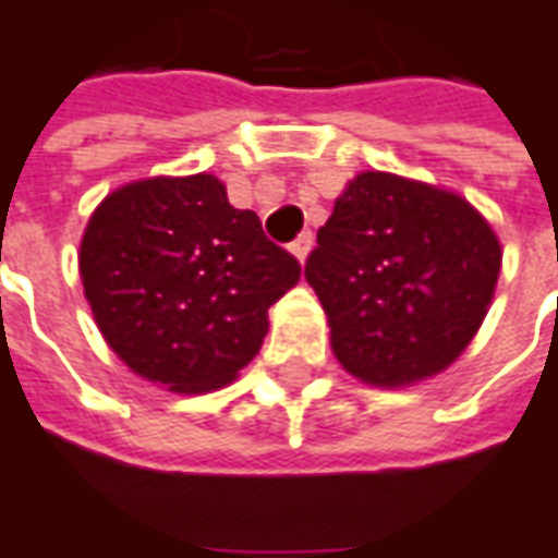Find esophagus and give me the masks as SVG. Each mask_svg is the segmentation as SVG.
<instances>
[{"label":"esophagus","instance_id":"34e87169","mask_svg":"<svg viewBox=\"0 0 558 558\" xmlns=\"http://www.w3.org/2000/svg\"><path fill=\"white\" fill-rule=\"evenodd\" d=\"M288 248H291V255L298 257V260H303V257L310 255V248H313V233H310V230H303L301 236L291 242Z\"/></svg>","mask_w":558,"mask_h":558}]
</instances>
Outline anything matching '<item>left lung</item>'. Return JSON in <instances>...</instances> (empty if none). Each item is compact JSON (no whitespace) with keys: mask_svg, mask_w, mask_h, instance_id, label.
<instances>
[{"mask_svg":"<svg viewBox=\"0 0 558 558\" xmlns=\"http://www.w3.org/2000/svg\"><path fill=\"white\" fill-rule=\"evenodd\" d=\"M306 257L333 355L374 386L434 376L474 340L501 270L486 218L449 191L361 172Z\"/></svg>","mask_w":558,"mask_h":558,"instance_id":"left-lung-1","label":"left lung"}]
</instances>
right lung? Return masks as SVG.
Returning a JSON list of instances; mask_svg holds the SVG:
<instances>
[{
  "label": "right lung",
  "instance_id": "1",
  "mask_svg": "<svg viewBox=\"0 0 558 558\" xmlns=\"http://www.w3.org/2000/svg\"><path fill=\"white\" fill-rule=\"evenodd\" d=\"M78 264L106 343L172 391L230 383L264 343L267 310L301 279V260L206 172L109 194Z\"/></svg>",
  "mask_w": 558,
  "mask_h": 558
}]
</instances>
